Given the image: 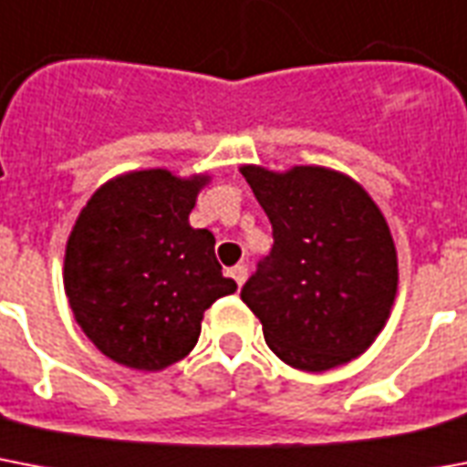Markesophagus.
Here are the masks:
<instances>
[{
  "instance_id": "obj_1",
  "label": "esophagus",
  "mask_w": 467,
  "mask_h": 467,
  "mask_svg": "<svg viewBox=\"0 0 467 467\" xmlns=\"http://www.w3.org/2000/svg\"><path fill=\"white\" fill-rule=\"evenodd\" d=\"M231 277L236 282L238 286L245 285V279H248V267L245 265H236V267H231Z\"/></svg>"
}]
</instances>
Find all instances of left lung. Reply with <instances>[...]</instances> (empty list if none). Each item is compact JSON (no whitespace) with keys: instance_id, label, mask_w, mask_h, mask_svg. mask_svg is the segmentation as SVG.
<instances>
[{"instance_id":"obj_1","label":"left lung","mask_w":467,"mask_h":467,"mask_svg":"<svg viewBox=\"0 0 467 467\" xmlns=\"http://www.w3.org/2000/svg\"><path fill=\"white\" fill-rule=\"evenodd\" d=\"M270 216V255L241 289L265 342L301 371L357 359L386 326L398 253L386 216L349 175L323 166H241Z\"/></svg>"}]
</instances>
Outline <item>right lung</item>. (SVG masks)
Listing matches in <instances>:
<instances>
[{"mask_svg": "<svg viewBox=\"0 0 467 467\" xmlns=\"http://www.w3.org/2000/svg\"><path fill=\"white\" fill-rule=\"evenodd\" d=\"M210 175L122 173L77 216L65 251V292L84 335L108 359L161 371L197 345L204 311L236 292L214 236L188 222Z\"/></svg>", "mask_w": 467, "mask_h": 467, "instance_id": "obj_1", "label": "right lung"}]
</instances>
